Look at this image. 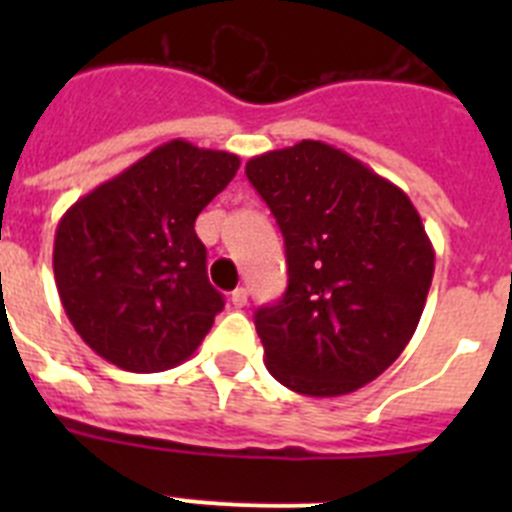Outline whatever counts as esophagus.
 <instances>
[{
	"label": "esophagus",
	"instance_id": "obj_1",
	"mask_svg": "<svg viewBox=\"0 0 512 512\" xmlns=\"http://www.w3.org/2000/svg\"><path fill=\"white\" fill-rule=\"evenodd\" d=\"M230 302H233L235 307H246L248 305V289L246 287L233 289V295H230Z\"/></svg>",
	"mask_w": 512,
	"mask_h": 512
}]
</instances>
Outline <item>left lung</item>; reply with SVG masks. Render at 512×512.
I'll return each mask as SVG.
<instances>
[{
    "instance_id": "left-lung-1",
    "label": "left lung",
    "mask_w": 512,
    "mask_h": 512,
    "mask_svg": "<svg viewBox=\"0 0 512 512\" xmlns=\"http://www.w3.org/2000/svg\"><path fill=\"white\" fill-rule=\"evenodd\" d=\"M248 182L284 235L287 292L256 310L271 377L307 397L356 392L405 351L433 279L410 197L320 140L253 156Z\"/></svg>"
}]
</instances>
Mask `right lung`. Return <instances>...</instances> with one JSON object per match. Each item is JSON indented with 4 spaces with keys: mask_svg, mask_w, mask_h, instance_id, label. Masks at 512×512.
Returning a JSON list of instances; mask_svg holds the SVG:
<instances>
[{
    "mask_svg": "<svg viewBox=\"0 0 512 512\" xmlns=\"http://www.w3.org/2000/svg\"><path fill=\"white\" fill-rule=\"evenodd\" d=\"M241 158L169 140L99 184L56 228L53 274L84 343L125 372H166L197 351L223 310L194 220Z\"/></svg>",
    "mask_w": 512,
    "mask_h": 512,
    "instance_id": "obj_1",
    "label": "right lung"
}]
</instances>
